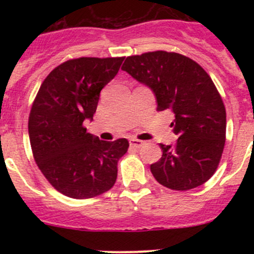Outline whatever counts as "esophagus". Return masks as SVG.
<instances>
[{
  "label": "esophagus",
  "mask_w": 254,
  "mask_h": 254,
  "mask_svg": "<svg viewBox=\"0 0 254 254\" xmlns=\"http://www.w3.org/2000/svg\"><path fill=\"white\" fill-rule=\"evenodd\" d=\"M142 145H143V141H141V140L134 139V137H132V139H130V146H131V147L140 148Z\"/></svg>",
  "instance_id": "1"
}]
</instances>
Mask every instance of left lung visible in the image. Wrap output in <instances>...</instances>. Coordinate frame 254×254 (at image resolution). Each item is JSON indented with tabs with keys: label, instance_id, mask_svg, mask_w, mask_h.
<instances>
[{
	"label": "left lung",
	"instance_id": "obj_1",
	"mask_svg": "<svg viewBox=\"0 0 254 254\" xmlns=\"http://www.w3.org/2000/svg\"><path fill=\"white\" fill-rule=\"evenodd\" d=\"M122 70L152 89L157 111L175 114L176 145H163L151 165L156 181L173 190H189L211 178L226 139V111L206 71L187 56L151 51L127 56Z\"/></svg>",
	"mask_w": 254,
	"mask_h": 254
}]
</instances>
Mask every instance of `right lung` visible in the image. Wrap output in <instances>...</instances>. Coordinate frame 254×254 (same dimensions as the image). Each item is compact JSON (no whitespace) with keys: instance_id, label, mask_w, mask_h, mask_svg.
Masks as SVG:
<instances>
[{"instance_id":"obj_1","label":"right lung","mask_w":254,"mask_h":254,"mask_svg":"<svg viewBox=\"0 0 254 254\" xmlns=\"http://www.w3.org/2000/svg\"><path fill=\"white\" fill-rule=\"evenodd\" d=\"M124 58H78L65 61L44 79L28 122L30 146L38 167L58 191L88 199L114 186L118 161L129 141H103L87 132L99 93L119 71Z\"/></svg>"}]
</instances>
